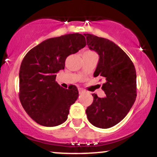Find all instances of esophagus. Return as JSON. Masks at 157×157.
Listing matches in <instances>:
<instances>
[{
    "label": "esophagus",
    "instance_id": "obj_1",
    "mask_svg": "<svg viewBox=\"0 0 157 157\" xmlns=\"http://www.w3.org/2000/svg\"><path fill=\"white\" fill-rule=\"evenodd\" d=\"M78 91H79V93L80 94H82L84 92V90L82 89H81V88H78Z\"/></svg>",
    "mask_w": 157,
    "mask_h": 157
}]
</instances>
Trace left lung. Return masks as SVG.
I'll return each instance as SVG.
<instances>
[{
  "instance_id": "left-lung-1",
  "label": "left lung",
  "mask_w": 157,
  "mask_h": 157,
  "mask_svg": "<svg viewBox=\"0 0 157 157\" xmlns=\"http://www.w3.org/2000/svg\"><path fill=\"white\" fill-rule=\"evenodd\" d=\"M84 35L89 48L100 57L94 76L104 77L102 89L105 94L102 98L93 94V102L86 113L93 125L109 128L125 118L136 100V69L130 57L112 41L91 34Z\"/></svg>"
}]
</instances>
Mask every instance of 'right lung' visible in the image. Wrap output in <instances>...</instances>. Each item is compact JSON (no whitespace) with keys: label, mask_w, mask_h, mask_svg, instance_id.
Segmentation results:
<instances>
[{"label":"right lung","mask_w":157,"mask_h":157,"mask_svg":"<svg viewBox=\"0 0 157 157\" xmlns=\"http://www.w3.org/2000/svg\"><path fill=\"white\" fill-rule=\"evenodd\" d=\"M86 45L79 33L43 41L25 55L19 71V98L26 112L37 123L53 127L67 120L70 106L78 97L75 86L63 89L55 81L68 55Z\"/></svg>","instance_id":"add662e5"}]
</instances>
